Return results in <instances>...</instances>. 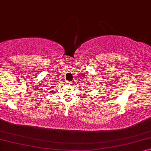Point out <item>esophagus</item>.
Returning <instances> with one entry per match:
<instances>
[{"label": "esophagus", "instance_id": "esophagus-1", "mask_svg": "<svg viewBox=\"0 0 151 151\" xmlns=\"http://www.w3.org/2000/svg\"><path fill=\"white\" fill-rule=\"evenodd\" d=\"M66 83L68 84V85H70V84L73 83V82H71V81H67Z\"/></svg>", "mask_w": 151, "mask_h": 151}]
</instances>
